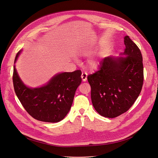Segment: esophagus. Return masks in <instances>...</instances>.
<instances>
[{
    "mask_svg": "<svg viewBox=\"0 0 158 158\" xmlns=\"http://www.w3.org/2000/svg\"><path fill=\"white\" fill-rule=\"evenodd\" d=\"M87 74L86 73H82L81 75V78L82 79V81L85 82L87 81Z\"/></svg>",
    "mask_w": 158,
    "mask_h": 158,
    "instance_id": "obj_1",
    "label": "esophagus"
}]
</instances>
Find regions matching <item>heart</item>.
<instances>
[{
  "label": "heart",
  "instance_id": "obj_1",
  "mask_svg": "<svg viewBox=\"0 0 158 158\" xmlns=\"http://www.w3.org/2000/svg\"><path fill=\"white\" fill-rule=\"evenodd\" d=\"M99 64H100V62L98 59H92L89 62V65L90 67H91V68L93 69H95L98 68Z\"/></svg>",
  "mask_w": 158,
  "mask_h": 158
}]
</instances>
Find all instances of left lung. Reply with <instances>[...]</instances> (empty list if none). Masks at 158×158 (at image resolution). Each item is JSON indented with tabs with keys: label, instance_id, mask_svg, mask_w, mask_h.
I'll list each match as a JSON object with an SVG mask.
<instances>
[{
	"label": "left lung",
	"instance_id": "1",
	"mask_svg": "<svg viewBox=\"0 0 158 158\" xmlns=\"http://www.w3.org/2000/svg\"><path fill=\"white\" fill-rule=\"evenodd\" d=\"M125 57L109 56L99 70L87 76L91 100L102 116L114 118L129 109L138 98L144 81L140 49L129 36L124 37Z\"/></svg>",
	"mask_w": 158,
	"mask_h": 158
}]
</instances>
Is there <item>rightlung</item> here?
<instances>
[{"mask_svg": "<svg viewBox=\"0 0 158 158\" xmlns=\"http://www.w3.org/2000/svg\"><path fill=\"white\" fill-rule=\"evenodd\" d=\"M21 51L15 58L16 62ZM81 71L62 73L38 88L27 87L20 79L15 65L13 84L15 93L26 110L34 119L48 123H57L68 113L77 88L81 83Z\"/></svg>", "mask_w": 158, "mask_h": 158, "instance_id": "obj_1", "label": "right lung"}]
</instances>
